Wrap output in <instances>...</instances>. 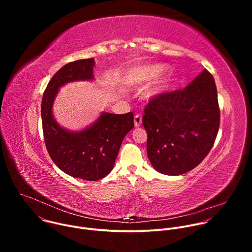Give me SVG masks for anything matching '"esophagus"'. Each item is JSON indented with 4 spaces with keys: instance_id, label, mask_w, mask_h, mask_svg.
<instances>
[{
    "instance_id": "esophagus-1",
    "label": "esophagus",
    "mask_w": 252,
    "mask_h": 252,
    "mask_svg": "<svg viewBox=\"0 0 252 252\" xmlns=\"http://www.w3.org/2000/svg\"><path fill=\"white\" fill-rule=\"evenodd\" d=\"M133 122H134V126L138 127V126H140V125L142 123V119H141V117L139 115H135Z\"/></svg>"
}]
</instances>
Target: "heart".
I'll list each match as a JSON object with an SVG mask.
<instances>
[{"mask_svg": "<svg viewBox=\"0 0 252 252\" xmlns=\"http://www.w3.org/2000/svg\"><path fill=\"white\" fill-rule=\"evenodd\" d=\"M166 66L162 63H152V64H142L132 67L128 70V74L126 77V82L130 85H140L149 83L158 79L164 71ZM170 85V80H165L158 86L154 87L148 92V96L152 97L158 95L168 89Z\"/></svg>", "mask_w": 252, "mask_h": 252, "instance_id": "1", "label": "heart"}]
</instances>
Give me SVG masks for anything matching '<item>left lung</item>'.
<instances>
[{
  "label": "left lung",
  "instance_id": "8db88e82",
  "mask_svg": "<svg viewBox=\"0 0 252 252\" xmlns=\"http://www.w3.org/2000/svg\"><path fill=\"white\" fill-rule=\"evenodd\" d=\"M220 117L217 86L205 68L184 90L151 99L142 124L153 167L179 175L197 166L217 138Z\"/></svg>",
  "mask_w": 252,
  "mask_h": 252
}]
</instances>
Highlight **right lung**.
<instances>
[{"label": "right lung", "instance_id": "right-lung-1", "mask_svg": "<svg viewBox=\"0 0 252 252\" xmlns=\"http://www.w3.org/2000/svg\"><path fill=\"white\" fill-rule=\"evenodd\" d=\"M94 59L71 62L60 68L47 86L42 99V123L48 153L56 165L66 174L85 181H98L109 174L122 142L133 127V114L101 113L82 130L61 126L53 115L55 98L63 86L94 81Z\"/></svg>", "mask_w": 252, "mask_h": 252}]
</instances>
